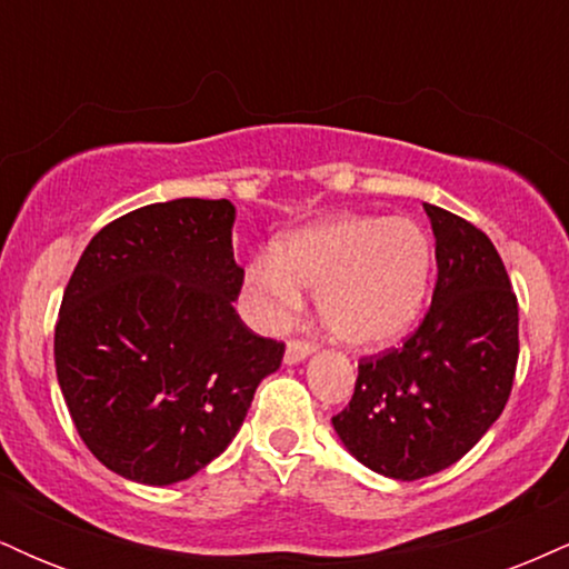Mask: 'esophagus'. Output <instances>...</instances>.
I'll use <instances>...</instances> for the list:
<instances>
[{
  "instance_id": "1",
  "label": "esophagus",
  "mask_w": 569,
  "mask_h": 569,
  "mask_svg": "<svg viewBox=\"0 0 569 569\" xmlns=\"http://www.w3.org/2000/svg\"><path fill=\"white\" fill-rule=\"evenodd\" d=\"M312 350H316V345L307 342V339H291V342L286 345L283 358H286V363H299V361H305Z\"/></svg>"
}]
</instances>
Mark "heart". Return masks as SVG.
<instances>
[{
    "instance_id": "b5f03b06",
    "label": "heart",
    "mask_w": 569,
    "mask_h": 569,
    "mask_svg": "<svg viewBox=\"0 0 569 569\" xmlns=\"http://www.w3.org/2000/svg\"><path fill=\"white\" fill-rule=\"evenodd\" d=\"M433 248L403 217H345L291 234L248 267V297L264 323L280 326L318 293L326 329L352 348L401 337L420 316Z\"/></svg>"
}]
</instances>
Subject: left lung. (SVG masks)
<instances>
[{
  "mask_svg": "<svg viewBox=\"0 0 569 569\" xmlns=\"http://www.w3.org/2000/svg\"><path fill=\"white\" fill-rule=\"evenodd\" d=\"M436 238L430 310L401 348L361 358L356 393L331 417L371 471L415 481L471 452L506 409L519 361V305L498 248L426 202Z\"/></svg>",
  "mask_w": 569,
  "mask_h": 569,
  "instance_id": "8db88e82",
  "label": "left lung"
}]
</instances>
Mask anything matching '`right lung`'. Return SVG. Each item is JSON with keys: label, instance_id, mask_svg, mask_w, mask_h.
Wrapping results in <instances>:
<instances>
[{"label": "right lung", "instance_id": "1", "mask_svg": "<svg viewBox=\"0 0 569 569\" xmlns=\"http://www.w3.org/2000/svg\"><path fill=\"white\" fill-rule=\"evenodd\" d=\"M230 200L136 208L90 240L63 291L56 375L84 447L139 485L184 481L230 447L283 342L232 302Z\"/></svg>", "mask_w": 569, "mask_h": 569}]
</instances>
